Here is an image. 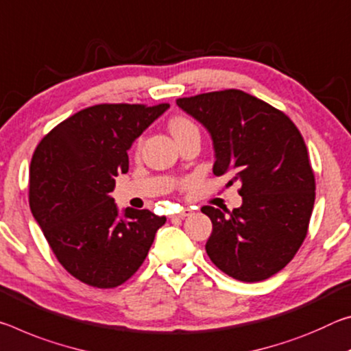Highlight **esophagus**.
Instances as JSON below:
<instances>
[{
    "mask_svg": "<svg viewBox=\"0 0 351 351\" xmlns=\"http://www.w3.org/2000/svg\"><path fill=\"white\" fill-rule=\"evenodd\" d=\"M191 215H193L191 208H183L182 211H179V213H174L171 217H172V219H183V217L191 216Z\"/></svg>",
    "mask_w": 351,
    "mask_h": 351,
    "instance_id": "obj_1",
    "label": "esophagus"
}]
</instances>
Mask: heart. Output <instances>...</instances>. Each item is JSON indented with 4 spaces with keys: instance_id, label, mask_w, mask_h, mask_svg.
Segmentation results:
<instances>
[{
    "instance_id": "obj_1",
    "label": "heart",
    "mask_w": 351,
    "mask_h": 351,
    "mask_svg": "<svg viewBox=\"0 0 351 351\" xmlns=\"http://www.w3.org/2000/svg\"><path fill=\"white\" fill-rule=\"evenodd\" d=\"M169 130H171L172 136L177 140V138H180L182 135L188 134V132L197 130V125L186 117H174L169 121ZM141 145H143V138H140L136 143V152H140Z\"/></svg>"
}]
</instances>
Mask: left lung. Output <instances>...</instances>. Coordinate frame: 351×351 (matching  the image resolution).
Masks as SVG:
<instances>
[{"label": "left lung", "mask_w": 351, "mask_h": 351, "mask_svg": "<svg viewBox=\"0 0 351 351\" xmlns=\"http://www.w3.org/2000/svg\"><path fill=\"white\" fill-rule=\"evenodd\" d=\"M176 102L210 132L215 176L241 182L239 208L202 206L213 222L206 254L239 281L272 277L300 249L313 213L315 179L302 134L283 112L241 90Z\"/></svg>", "instance_id": "obj_1"}]
</instances>
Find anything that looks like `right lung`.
I'll return each mask as SVG.
<instances>
[{
	"label": "right lung",
	"instance_id": "obj_1",
	"mask_svg": "<svg viewBox=\"0 0 351 351\" xmlns=\"http://www.w3.org/2000/svg\"><path fill=\"white\" fill-rule=\"evenodd\" d=\"M169 104H97L43 136L31 160V211L66 272L110 289L134 275L166 222L149 210L119 217L110 193L129 171L128 151Z\"/></svg>",
	"mask_w": 351,
	"mask_h": 351
}]
</instances>
